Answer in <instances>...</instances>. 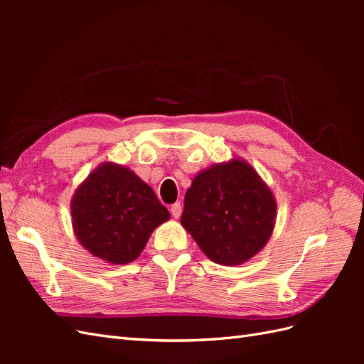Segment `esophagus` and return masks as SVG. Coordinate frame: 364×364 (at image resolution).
<instances>
[{
    "label": "esophagus",
    "instance_id": "obj_1",
    "mask_svg": "<svg viewBox=\"0 0 364 364\" xmlns=\"http://www.w3.org/2000/svg\"><path fill=\"white\" fill-rule=\"evenodd\" d=\"M170 211H171V215H173L174 218H179V217H181V214H182V206H181V202H176V203H173V205H171V208H170Z\"/></svg>",
    "mask_w": 364,
    "mask_h": 364
}]
</instances>
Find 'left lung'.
Listing matches in <instances>:
<instances>
[{"label":"left lung","mask_w":364,"mask_h":364,"mask_svg":"<svg viewBox=\"0 0 364 364\" xmlns=\"http://www.w3.org/2000/svg\"><path fill=\"white\" fill-rule=\"evenodd\" d=\"M277 222L270 186L249 162L232 158L194 176L185 193L182 226L205 255L238 266L269 243Z\"/></svg>","instance_id":"left-lung-1"}]
</instances>
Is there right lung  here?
Instances as JSON below:
<instances>
[{"label":"right lung","mask_w":364,"mask_h":364,"mask_svg":"<svg viewBox=\"0 0 364 364\" xmlns=\"http://www.w3.org/2000/svg\"><path fill=\"white\" fill-rule=\"evenodd\" d=\"M71 217L77 241L91 255L121 266L139 257L170 213L149 183L124 165L106 161L75 188Z\"/></svg>","instance_id":"right-lung-1"}]
</instances>
